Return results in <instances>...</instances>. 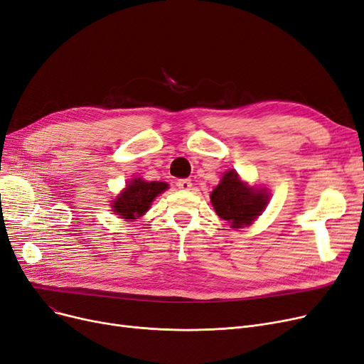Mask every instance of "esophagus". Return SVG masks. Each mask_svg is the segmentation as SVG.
Masks as SVG:
<instances>
[{"mask_svg": "<svg viewBox=\"0 0 364 364\" xmlns=\"http://www.w3.org/2000/svg\"><path fill=\"white\" fill-rule=\"evenodd\" d=\"M177 187L181 188V191L188 192V191H192L193 184H192V180H178V181H177Z\"/></svg>", "mask_w": 364, "mask_h": 364, "instance_id": "34e87169", "label": "esophagus"}]
</instances>
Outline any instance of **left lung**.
Here are the masks:
<instances>
[{
  "label": "left lung",
  "mask_w": 364,
  "mask_h": 364,
  "mask_svg": "<svg viewBox=\"0 0 364 364\" xmlns=\"http://www.w3.org/2000/svg\"><path fill=\"white\" fill-rule=\"evenodd\" d=\"M210 198L217 215L226 220L233 229L251 225L269 200L266 188L250 187L233 169L223 173Z\"/></svg>",
  "instance_id": "left-lung-1"
}]
</instances>
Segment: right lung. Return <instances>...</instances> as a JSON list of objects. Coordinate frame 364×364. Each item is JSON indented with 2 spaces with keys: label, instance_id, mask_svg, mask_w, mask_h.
I'll return each mask as SVG.
<instances>
[{
  "label": "right lung",
  "instance_id": "right-lung-1",
  "mask_svg": "<svg viewBox=\"0 0 364 364\" xmlns=\"http://www.w3.org/2000/svg\"><path fill=\"white\" fill-rule=\"evenodd\" d=\"M168 188L162 181H146L143 178H132L126 184L124 191L113 202L114 214L126 221H132L149 211L151 202Z\"/></svg>",
  "mask_w": 364,
  "mask_h": 364
}]
</instances>
